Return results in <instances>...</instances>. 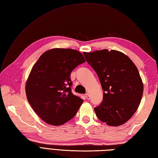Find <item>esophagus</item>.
Returning a JSON list of instances; mask_svg holds the SVG:
<instances>
[{
  "mask_svg": "<svg viewBox=\"0 0 158 158\" xmlns=\"http://www.w3.org/2000/svg\"><path fill=\"white\" fill-rule=\"evenodd\" d=\"M85 98H86V99H87V100H89V98H90V97H89V94L88 93L85 94Z\"/></svg>",
  "mask_w": 158,
  "mask_h": 158,
  "instance_id": "obj_1",
  "label": "esophagus"
}]
</instances>
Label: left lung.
Wrapping results in <instances>:
<instances>
[{"label": "left lung", "mask_w": 158, "mask_h": 158, "mask_svg": "<svg viewBox=\"0 0 158 158\" xmlns=\"http://www.w3.org/2000/svg\"><path fill=\"white\" fill-rule=\"evenodd\" d=\"M83 55L96 71L103 90L102 101L94 108L97 117L110 126L126 123L136 111L143 96V84L136 66L116 50Z\"/></svg>", "instance_id": "obj_1"}]
</instances>
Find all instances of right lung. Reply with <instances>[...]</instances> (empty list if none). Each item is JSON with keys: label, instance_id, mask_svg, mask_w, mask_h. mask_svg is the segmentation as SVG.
I'll use <instances>...</instances> for the list:
<instances>
[{"label": "right lung", "instance_id": "add662e5", "mask_svg": "<svg viewBox=\"0 0 158 158\" xmlns=\"http://www.w3.org/2000/svg\"><path fill=\"white\" fill-rule=\"evenodd\" d=\"M85 62L71 49H52L43 53L32 67L26 84L28 101L47 123L60 126L76 115L83 99L71 92L70 73Z\"/></svg>", "mask_w": 158, "mask_h": 158}]
</instances>
